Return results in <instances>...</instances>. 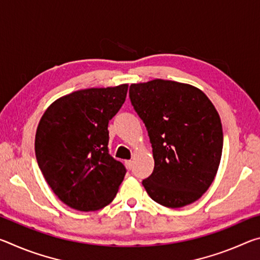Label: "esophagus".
Wrapping results in <instances>:
<instances>
[{
	"label": "esophagus",
	"instance_id": "esophagus-1",
	"mask_svg": "<svg viewBox=\"0 0 260 260\" xmlns=\"http://www.w3.org/2000/svg\"><path fill=\"white\" fill-rule=\"evenodd\" d=\"M126 165H127V167H128V169H132V167H133V160H127Z\"/></svg>",
	"mask_w": 260,
	"mask_h": 260
}]
</instances>
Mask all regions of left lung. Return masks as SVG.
<instances>
[{
  "label": "left lung",
  "mask_w": 260,
  "mask_h": 260,
  "mask_svg": "<svg viewBox=\"0 0 260 260\" xmlns=\"http://www.w3.org/2000/svg\"><path fill=\"white\" fill-rule=\"evenodd\" d=\"M129 99L155 159L153 172L142 181L148 195L172 209L201 199L222 153V126L212 102L199 88L161 79L132 83Z\"/></svg>",
  "instance_id": "left-lung-1"
}]
</instances>
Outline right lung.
Wrapping results in <instances>:
<instances>
[{
    "mask_svg": "<svg viewBox=\"0 0 260 260\" xmlns=\"http://www.w3.org/2000/svg\"><path fill=\"white\" fill-rule=\"evenodd\" d=\"M128 85L88 88L56 100L35 134L39 167L57 197L78 211L111 203L126 174L109 153V120L124 104Z\"/></svg>",
    "mask_w": 260,
    "mask_h": 260,
    "instance_id": "1",
    "label": "right lung"
}]
</instances>
